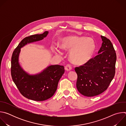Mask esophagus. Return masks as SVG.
I'll use <instances>...</instances> for the list:
<instances>
[{"label": "esophagus", "instance_id": "obj_1", "mask_svg": "<svg viewBox=\"0 0 126 126\" xmlns=\"http://www.w3.org/2000/svg\"><path fill=\"white\" fill-rule=\"evenodd\" d=\"M72 66H71V65L70 64H67L65 66V69L67 71H70L72 70Z\"/></svg>", "mask_w": 126, "mask_h": 126}]
</instances>
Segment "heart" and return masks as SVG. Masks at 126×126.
Returning a JSON list of instances; mask_svg holds the SVG:
<instances>
[{"instance_id": "b5f03b06", "label": "heart", "mask_w": 126, "mask_h": 126, "mask_svg": "<svg viewBox=\"0 0 126 126\" xmlns=\"http://www.w3.org/2000/svg\"><path fill=\"white\" fill-rule=\"evenodd\" d=\"M60 48L66 51H70L69 59L76 65H83L92 58L96 49V44L93 39L85 36L70 35L62 38ZM54 51H58L54 48Z\"/></svg>"}]
</instances>
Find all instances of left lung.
Listing matches in <instances>:
<instances>
[{"instance_id":"1","label":"left lung","mask_w":126,"mask_h":126,"mask_svg":"<svg viewBox=\"0 0 126 126\" xmlns=\"http://www.w3.org/2000/svg\"><path fill=\"white\" fill-rule=\"evenodd\" d=\"M101 37L103 42L98 54L75 68L78 91L87 97L95 96L106 90L115 74V50L109 39L102 35Z\"/></svg>"}]
</instances>
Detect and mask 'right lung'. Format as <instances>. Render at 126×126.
Returning <instances> with one entry per match:
<instances>
[{
  "mask_svg": "<svg viewBox=\"0 0 126 126\" xmlns=\"http://www.w3.org/2000/svg\"><path fill=\"white\" fill-rule=\"evenodd\" d=\"M48 34V31H45L24 38L15 49L11 57V74L14 83L24 97L34 101H43L52 97L65 71L63 66L51 65L41 73L32 75L20 66L18 58L20 49L27 43L42 40Z\"/></svg>",
  "mask_w": 126,
  "mask_h": 126,
  "instance_id": "add662e5",
  "label": "right lung"
}]
</instances>
